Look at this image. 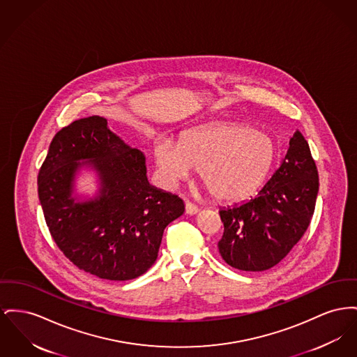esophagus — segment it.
Wrapping results in <instances>:
<instances>
[{
    "label": "esophagus",
    "instance_id": "esophagus-1",
    "mask_svg": "<svg viewBox=\"0 0 357 357\" xmlns=\"http://www.w3.org/2000/svg\"><path fill=\"white\" fill-rule=\"evenodd\" d=\"M185 210H186V213L190 214V215H194V214H197L199 209H198V206H195V205H192L191 202H186V205H185Z\"/></svg>",
    "mask_w": 357,
    "mask_h": 357
}]
</instances>
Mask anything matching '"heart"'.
<instances>
[{"label": "heart", "instance_id": "1", "mask_svg": "<svg viewBox=\"0 0 357 357\" xmlns=\"http://www.w3.org/2000/svg\"><path fill=\"white\" fill-rule=\"evenodd\" d=\"M158 174L175 185L199 169L201 181L213 197L237 201L259 189L278 156L273 136L238 124H217L186 133L179 143L162 137L156 142Z\"/></svg>", "mask_w": 357, "mask_h": 357}]
</instances>
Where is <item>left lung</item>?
Wrapping results in <instances>:
<instances>
[{
  "instance_id": "left-lung-1",
  "label": "left lung",
  "mask_w": 357,
  "mask_h": 357,
  "mask_svg": "<svg viewBox=\"0 0 357 357\" xmlns=\"http://www.w3.org/2000/svg\"><path fill=\"white\" fill-rule=\"evenodd\" d=\"M271 179L256 197L220 210L222 259L241 271H266L287 256L307 229L318 194V171L299 130Z\"/></svg>"
}]
</instances>
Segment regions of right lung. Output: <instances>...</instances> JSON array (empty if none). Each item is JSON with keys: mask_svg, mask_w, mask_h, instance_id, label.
Listing matches in <instances>:
<instances>
[{"mask_svg": "<svg viewBox=\"0 0 357 357\" xmlns=\"http://www.w3.org/2000/svg\"><path fill=\"white\" fill-rule=\"evenodd\" d=\"M82 169L98 174L94 197L75 195ZM47 227L79 270L109 280L135 279L152 267L163 231L183 201L148 182L146 156L91 116L61 129L38 176Z\"/></svg>", "mask_w": 357, "mask_h": 357, "instance_id": "obj_1", "label": "right lung"}]
</instances>
